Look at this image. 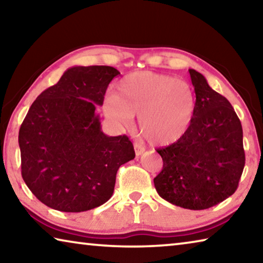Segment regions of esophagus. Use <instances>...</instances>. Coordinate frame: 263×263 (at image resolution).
I'll use <instances>...</instances> for the list:
<instances>
[{
  "instance_id": "34e87169",
  "label": "esophagus",
  "mask_w": 263,
  "mask_h": 263,
  "mask_svg": "<svg viewBox=\"0 0 263 263\" xmlns=\"http://www.w3.org/2000/svg\"><path fill=\"white\" fill-rule=\"evenodd\" d=\"M135 152H136V155L137 157H139V155H141L142 153L145 152V148L144 146H142L141 144H139V142H135Z\"/></svg>"
}]
</instances>
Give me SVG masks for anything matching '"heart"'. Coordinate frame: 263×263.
<instances>
[{
    "label": "heart",
    "instance_id": "obj_1",
    "mask_svg": "<svg viewBox=\"0 0 263 263\" xmlns=\"http://www.w3.org/2000/svg\"><path fill=\"white\" fill-rule=\"evenodd\" d=\"M196 97L188 82L171 75L138 72L119 82L117 94L106 97L104 111L116 123L139 127L154 144H169L184 135L193 122Z\"/></svg>",
    "mask_w": 263,
    "mask_h": 263
}]
</instances>
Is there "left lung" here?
<instances>
[{
  "instance_id": "left-lung-1",
  "label": "left lung",
  "mask_w": 263,
  "mask_h": 263,
  "mask_svg": "<svg viewBox=\"0 0 263 263\" xmlns=\"http://www.w3.org/2000/svg\"><path fill=\"white\" fill-rule=\"evenodd\" d=\"M196 104L183 136L157 149L163 168L154 179L160 197L189 210H204L224 201L238 188L245 167L242 127L233 106L189 69Z\"/></svg>"
}]
</instances>
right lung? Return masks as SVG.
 <instances>
[{
  "instance_id": "add662e5",
  "label": "right lung",
  "mask_w": 263,
  "mask_h": 263,
  "mask_svg": "<svg viewBox=\"0 0 263 263\" xmlns=\"http://www.w3.org/2000/svg\"><path fill=\"white\" fill-rule=\"evenodd\" d=\"M119 74L110 66H74L30 106L18 135L22 176L45 205L64 212L102 205L118 168L135 159L130 139L104 135L95 112Z\"/></svg>"
}]
</instances>
